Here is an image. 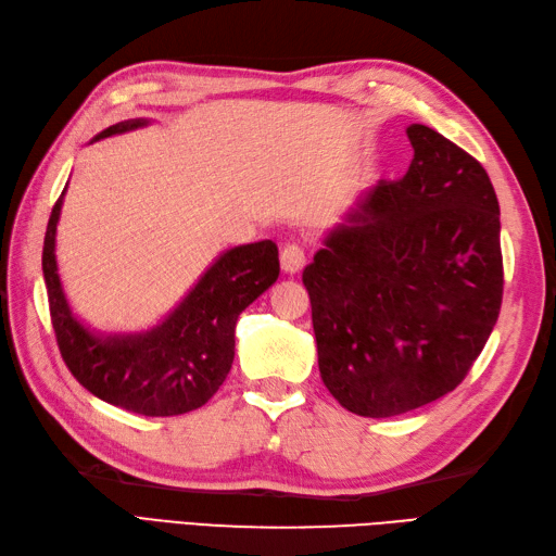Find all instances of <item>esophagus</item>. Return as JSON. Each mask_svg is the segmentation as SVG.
<instances>
[{"label":"esophagus","mask_w":556,"mask_h":556,"mask_svg":"<svg viewBox=\"0 0 556 556\" xmlns=\"http://www.w3.org/2000/svg\"><path fill=\"white\" fill-rule=\"evenodd\" d=\"M279 263H281V269L289 271V275H296V271H301L303 265H305L303 245L301 243H287L279 253Z\"/></svg>","instance_id":"34e87169"}]
</instances>
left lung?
I'll list each match as a JSON object with an SVG mask.
<instances>
[{
  "label": "left lung",
  "mask_w": 556,
  "mask_h": 556,
  "mask_svg": "<svg viewBox=\"0 0 556 556\" xmlns=\"http://www.w3.org/2000/svg\"><path fill=\"white\" fill-rule=\"evenodd\" d=\"M406 134L408 172L365 193L303 269L323 382L363 418L401 416L456 389L502 308L488 172L434 128Z\"/></svg>",
  "instance_id": "1"
}]
</instances>
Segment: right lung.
Wrapping results in <instances>:
<instances>
[{"instance_id":"1","label":"right lung","mask_w":556,"mask_h":556,"mask_svg":"<svg viewBox=\"0 0 556 556\" xmlns=\"http://www.w3.org/2000/svg\"><path fill=\"white\" fill-rule=\"evenodd\" d=\"M146 126L119 122L96 138ZM62 195L52 207L42 245V275L56 346L71 375L90 394L140 416H181L205 406L233 363V327L243 308L279 277L275 241L231 248L212 265L167 320L146 334H90L64 299L56 275L54 236Z\"/></svg>"}]
</instances>
